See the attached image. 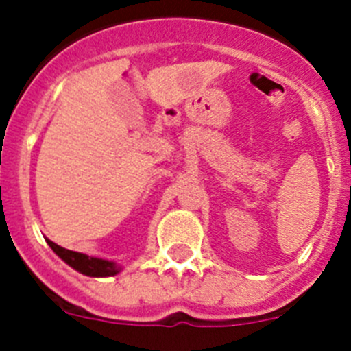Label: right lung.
I'll use <instances>...</instances> for the list:
<instances>
[{
  "label": "right lung",
  "instance_id": "obj_1",
  "mask_svg": "<svg viewBox=\"0 0 351 351\" xmlns=\"http://www.w3.org/2000/svg\"><path fill=\"white\" fill-rule=\"evenodd\" d=\"M47 241L49 246L52 247L56 255L60 256L64 263H68L71 269H75L77 272L84 276H89V278H108V276H116L119 274L123 269L121 265H117L112 260H105V258H96V256H88L84 253H77V251L64 250V247L58 246L56 243Z\"/></svg>",
  "mask_w": 351,
  "mask_h": 351
}]
</instances>
